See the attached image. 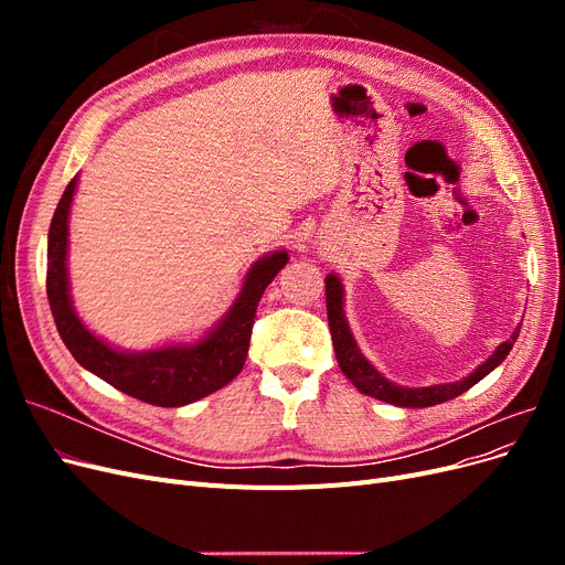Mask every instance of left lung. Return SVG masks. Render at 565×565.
<instances>
[{
	"label": "left lung",
	"instance_id": "obj_1",
	"mask_svg": "<svg viewBox=\"0 0 565 565\" xmlns=\"http://www.w3.org/2000/svg\"><path fill=\"white\" fill-rule=\"evenodd\" d=\"M324 301H328V320H330V332H332V344H334V353H337V363L341 367V372L353 382V386L365 393V396H372L377 401L398 405V407H431L438 403H446L457 398L459 393L469 391L473 384L481 382L486 374H490L494 367L502 365L504 358L509 355L514 341L519 339L521 328L514 330L507 341L494 349V353L488 358L483 365H478L469 377L452 382V384H434V386H422V388H407V386H398L396 382L386 380L384 374L374 367L367 358L358 349L355 339L351 334L349 320L344 313V285H341L339 276L330 273L324 278Z\"/></svg>",
	"mask_w": 565,
	"mask_h": 565
}]
</instances>
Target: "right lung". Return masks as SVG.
Here are the masks:
<instances>
[{
	"instance_id": "right-lung-1",
	"label": "right lung",
	"mask_w": 565,
	"mask_h": 565,
	"mask_svg": "<svg viewBox=\"0 0 565 565\" xmlns=\"http://www.w3.org/2000/svg\"><path fill=\"white\" fill-rule=\"evenodd\" d=\"M77 177L67 183L49 226L46 243V297L58 334L75 361L131 398L158 407H181L224 388L241 374L256 306L264 289L287 264V252L276 249L256 259L247 270L228 313L191 344H167L148 351H122L96 337L73 306L67 278V216L75 198Z\"/></svg>"
}]
</instances>
